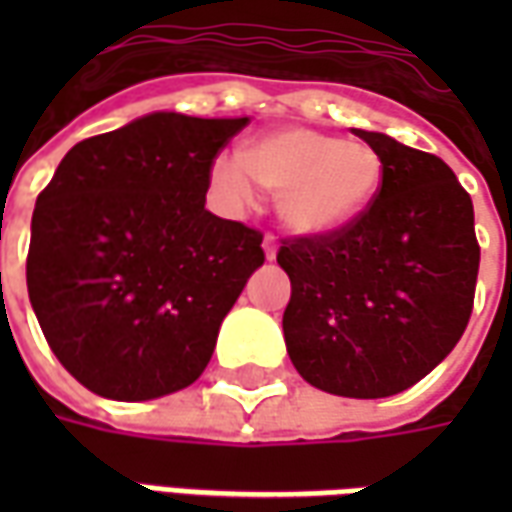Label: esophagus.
Listing matches in <instances>:
<instances>
[{
    "label": "esophagus",
    "instance_id": "34e87169",
    "mask_svg": "<svg viewBox=\"0 0 512 512\" xmlns=\"http://www.w3.org/2000/svg\"><path fill=\"white\" fill-rule=\"evenodd\" d=\"M277 249H279L277 238H274V235H266V238H263V252H266L268 260H274V257H277Z\"/></svg>",
    "mask_w": 512,
    "mask_h": 512
}]
</instances>
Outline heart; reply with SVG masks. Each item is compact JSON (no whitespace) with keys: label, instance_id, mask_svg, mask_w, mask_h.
Returning <instances> with one entry per match:
<instances>
[{"label":"heart","instance_id":"b5f03b06","mask_svg":"<svg viewBox=\"0 0 512 512\" xmlns=\"http://www.w3.org/2000/svg\"><path fill=\"white\" fill-rule=\"evenodd\" d=\"M211 186L233 211L255 205L260 189L274 191L279 222L321 238L370 211L384 186V161L367 142L290 126L255 136L246 153H222L211 164Z\"/></svg>","mask_w":512,"mask_h":512}]
</instances>
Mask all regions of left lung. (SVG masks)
<instances>
[{
	"label": "left lung",
	"mask_w": 512,
	"mask_h": 512,
	"mask_svg": "<svg viewBox=\"0 0 512 512\" xmlns=\"http://www.w3.org/2000/svg\"><path fill=\"white\" fill-rule=\"evenodd\" d=\"M384 161L370 211L334 235L285 238L282 332L293 367L329 395L389 397L461 340L480 246L472 197L439 156L354 128Z\"/></svg>",
	"instance_id": "1"
}]
</instances>
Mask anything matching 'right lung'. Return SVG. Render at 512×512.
Masks as SVG:
<instances>
[{
	"mask_svg": "<svg viewBox=\"0 0 512 512\" xmlns=\"http://www.w3.org/2000/svg\"><path fill=\"white\" fill-rule=\"evenodd\" d=\"M249 117L153 112L73 145L32 213L27 290L46 343L90 392L194 384L263 235L205 211L216 153Z\"/></svg>",
	"mask_w": 512,
	"mask_h": 512,
	"instance_id": "obj_1",
	"label": "right lung"
}]
</instances>
